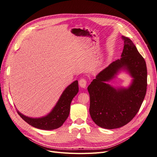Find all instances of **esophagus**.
I'll return each mask as SVG.
<instances>
[{"label":"esophagus","instance_id":"34e87169","mask_svg":"<svg viewBox=\"0 0 157 157\" xmlns=\"http://www.w3.org/2000/svg\"><path fill=\"white\" fill-rule=\"evenodd\" d=\"M79 85L81 88H85L86 86V79H84V78H81L79 81Z\"/></svg>","mask_w":157,"mask_h":157}]
</instances>
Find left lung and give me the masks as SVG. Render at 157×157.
<instances>
[{"label":"left lung","mask_w":157,"mask_h":157,"mask_svg":"<svg viewBox=\"0 0 157 157\" xmlns=\"http://www.w3.org/2000/svg\"><path fill=\"white\" fill-rule=\"evenodd\" d=\"M124 47L121 59L102 71L88 86L90 114L98 127L113 129L125 125L139 111L147 89L146 62L129 38L121 36ZM121 70L133 78L127 88H114L106 83Z\"/></svg>","instance_id":"8db88e82"}]
</instances>
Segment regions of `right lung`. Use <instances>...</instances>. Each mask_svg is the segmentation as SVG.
Instances as JSON below:
<instances>
[{"label": "right lung", "instance_id": "1", "mask_svg": "<svg viewBox=\"0 0 157 157\" xmlns=\"http://www.w3.org/2000/svg\"><path fill=\"white\" fill-rule=\"evenodd\" d=\"M79 92L77 80L66 88L52 111L40 118H30L21 114L17 110L21 118L31 126L42 130H54L60 127L68 118L71 103Z\"/></svg>", "mask_w": 157, "mask_h": 157}]
</instances>
